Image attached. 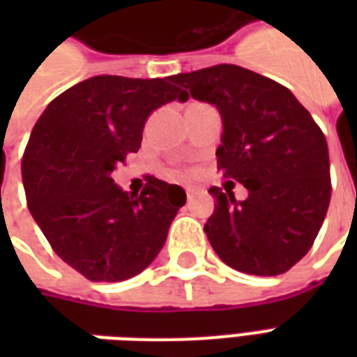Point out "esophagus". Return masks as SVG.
<instances>
[{"mask_svg": "<svg viewBox=\"0 0 357 357\" xmlns=\"http://www.w3.org/2000/svg\"><path fill=\"white\" fill-rule=\"evenodd\" d=\"M185 193L187 197H191V195H193V187H185Z\"/></svg>", "mask_w": 357, "mask_h": 357, "instance_id": "esophagus-1", "label": "esophagus"}]
</instances>
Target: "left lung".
I'll use <instances>...</instances> for the list:
<instances>
[{"mask_svg": "<svg viewBox=\"0 0 357 357\" xmlns=\"http://www.w3.org/2000/svg\"><path fill=\"white\" fill-rule=\"evenodd\" d=\"M187 97L216 105L224 133L218 170L248 189L216 199L204 233L229 268L279 275L314 245L331 201L329 149L321 128L281 84L237 65L178 74Z\"/></svg>", "mask_w": 357, "mask_h": 357, "instance_id": "obj_1", "label": "left lung"}]
</instances>
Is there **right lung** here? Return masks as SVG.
I'll use <instances>...</instances> for the list:
<instances>
[{
  "label": "right lung",
  "mask_w": 357,
  "mask_h": 357,
  "mask_svg": "<svg viewBox=\"0 0 357 357\" xmlns=\"http://www.w3.org/2000/svg\"><path fill=\"white\" fill-rule=\"evenodd\" d=\"M187 93L170 78L93 76L55 97L22 156L30 214L51 248L89 281L137 275L166 243L185 191L149 178L141 195L110 178L137 153L149 114Z\"/></svg>",
  "instance_id": "obj_1"
}]
</instances>
